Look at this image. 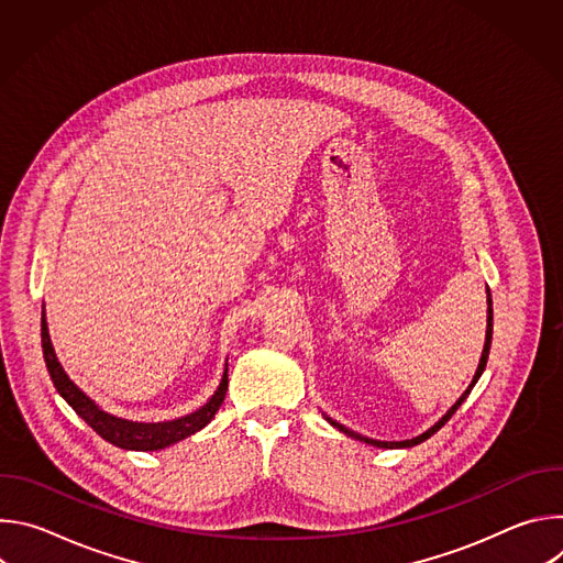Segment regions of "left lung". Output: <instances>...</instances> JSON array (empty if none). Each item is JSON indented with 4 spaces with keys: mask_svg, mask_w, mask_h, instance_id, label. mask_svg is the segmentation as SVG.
I'll return each mask as SVG.
<instances>
[{
    "mask_svg": "<svg viewBox=\"0 0 563 563\" xmlns=\"http://www.w3.org/2000/svg\"><path fill=\"white\" fill-rule=\"evenodd\" d=\"M488 302H490V307H488V332H486V345H484V354H481V361H478V367H476V374H474V378H472V383L467 385V389L461 394V398L456 400V404L448 410V415L437 423V426H432L428 432H423L421 437H417V439H408V441H374V439H367V437H361V434H356V432H352V430H347L345 426H341V423H336L334 419H330V417H325L334 428H339L341 432H345L347 437H352V439H358V441H365V443H369V445H376V448H410V445H417V443H421V441H426V439H430L437 430H441L448 421H450V417L461 408V404L463 400L467 398V394L472 391V387H474V383L478 380V376L484 374V369H486V363H488V356H490V345H493V300H490V294H488Z\"/></svg>",
    "mask_w": 563,
    "mask_h": 563,
    "instance_id": "obj_1",
    "label": "left lung"
}]
</instances>
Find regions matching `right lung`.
Segmentation results:
<instances>
[{"instance_id": "right-lung-1", "label": "right lung", "mask_w": 563, "mask_h": 563, "mask_svg": "<svg viewBox=\"0 0 563 563\" xmlns=\"http://www.w3.org/2000/svg\"><path fill=\"white\" fill-rule=\"evenodd\" d=\"M42 352H44V361L51 374L53 385L57 387V391L64 396L66 404L82 417L102 439H107L109 443L124 448V450H163L172 443H178L187 437H191L194 432L202 430L213 415L218 412V408L222 406L224 394H227V369L222 376V383L218 387V391L209 398V404L202 406L198 412L187 415L183 419L176 421H165V423H133V421H124L118 417H111L107 412H102L93 400L79 389L62 369V365L57 363V356L53 352L51 339H48V328H46V318L42 313Z\"/></svg>"}]
</instances>
